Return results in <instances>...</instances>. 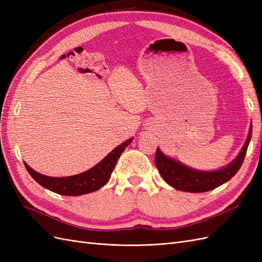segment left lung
<instances>
[{"label":"left lung","mask_w":262,"mask_h":262,"mask_svg":"<svg viewBox=\"0 0 262 262\" xmlns=\"http://www.w3.org/2000/svg\"><path fill=\"white\" fill-rule=\"evenodd\" d=\"M251 133L252 124H250L247 139L238 155L235 157L234 161L216 170H199L191 168L165 155L158 147L155 155V165L164 180L172 188L180 191L195 193L210 191L225 184L239 170L251 140Z\"/></svg>","instance_id":"8db88e82"}]
</instances>
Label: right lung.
Returning a JSON list of instances; mask_svg holds the SVG:
<instances>
[{"instance_id":"1","label":"right lung","mask_w":262,"mask_h":262,"mask_svg":"<svg viewBox=\"0 0 262 262\" xmlns=\"http://www.w3.org/2000/svg\"><path fill=\"white\" fill-rule=\"evenodd\" d=\"M133 138L128 139L120 145L115 147L104 160H101L94 167L74 176L49 177L42 175L40 172H37L25 162H24V164H25V167L29 175L43 188L62 195H82L96 191V190L107 184V181L112 176L113 170L115 169L118 158L120 157L125 147L131 144Z\"/></svg>"}]
</instances>
